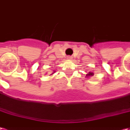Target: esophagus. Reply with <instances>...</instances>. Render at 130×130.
Returning <instances> with one entry per match:
<instances>
[{"instance_id":"esophagus-1","label":"esophagus","mask_w":130,"mask_h":130,"mask_svg":"<svg viewBox=\"0 0 130 130\" xmlns=\"http://www.w3.org/2000/svg\"><path fill=\"white\" fill-rule=\"evenodd\" d=\"M67 59H68V60H72V56H70V55H69V56L67 57Z\"/></svg>"}]
</instances>
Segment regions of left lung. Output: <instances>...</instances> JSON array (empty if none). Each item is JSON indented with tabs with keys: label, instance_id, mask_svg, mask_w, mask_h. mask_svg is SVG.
Masks as SVG:
<instances>
[{
	"label": "left lung",
	"instance_id": "1",
	"mask_svg": "<svg viewBox=\"0 0 130 130\" xmlns=\"http://www.w3.org/2000/svg\"><path fill=\"white\" fill-rule=\"evenodd\" d=\"M93 75H94V73L93 72H90L88 74H87L86 75V76L87 77H90V76H93Z\"/></svg>",
	"mask_w": 130,
	"mask_h": 130
}]
</instances>
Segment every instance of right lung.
I'll return each instance as SVG.
<instances>
[{
    "mask_svg": "<svg viewBox=\"0 0 130 130\" xmlns=\"http://www.w3.org/2000/svg\"><path fill=\"white\" fill-rule=\"evenodd\" d=\"M52 75H53V74H52Z\"/></svg>",
    "mask_w": 130,
    "mask_h": 130,
    "instance_id": "obj_1",
    "label": "right lung"
}]
</instances>
